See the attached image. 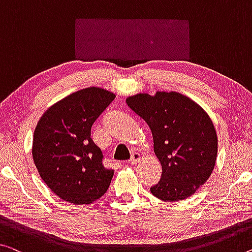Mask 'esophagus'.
Wrapping results in <instances>:
<instances>
[{
  "label": "esophagus",
  "mask_w": 252,
  "mask_h": 252,
  "mask_svg": "<svg viewBox=\"0 0 252 252\" xmlns=\"http://www.w3.org/2000/svg\"><path fill=\"white\" fill-rule=\"evenodd\" d=\"M139 160H141V154L137 152H134L133 154H131V157L129 158V163L133 165H136L139 162Z\"/></svg>",
  "instance_id": "esophagus-1"
}]
</instances>
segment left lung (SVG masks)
I'll list each match as a JSON object with an SVG mask.
<instances>
[{
  "label": "left lung",
  "instance_id": "1",
  "mask_svg": "<svg viewBox=\"0 0 252 252\" xmlns=\"http://www.w3.org/2000/svg\"><path fill=\"white\" fill-rule=\"evenodd\" d=\"M148 123L153 150L162 165L161 179L151 192L164 202L190 197L212 175L219 139L214 124L198 103L175 91L137 94L126 99Z\"/></svg>",
  "mask_w": 252,
  "mask_h": 252
}]
</instances>
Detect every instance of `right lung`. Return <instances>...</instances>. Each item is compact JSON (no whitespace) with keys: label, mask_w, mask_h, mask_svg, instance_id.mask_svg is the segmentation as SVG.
Instances as JSON below:
<instances>
[{"label":"right lung","mask_w":252,"mask_h":252,"mask_svg":"<svg viewBox=\"0 0 252 252\" xmlns=\"http://www.w3.org/2000/svg\"><path fill=\"white\" fill-rule=\"evenodd\" d=\"M115 94L90 87L50 106L37 123L32 158L38 173L55 195L74 205L99 199L109 187L114 170L102 164V152L91 127Z\"/></svg>","instance_id":"1"}]
</instances>
